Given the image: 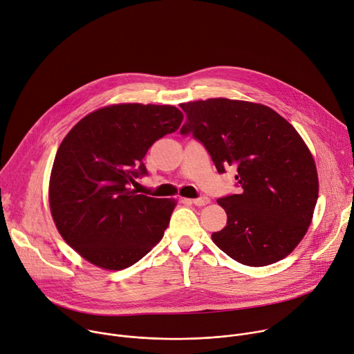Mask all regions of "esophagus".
Listing matches in <instances>:
<instances>
[{"instance_id": "1", "label": "esophagus", "mask_w": 354, "mask_h": 354, "mask_svg": "<svg viewBox=\"0 0 354 354\" xmlns=\"http://www.w3.org/2000/svg\"><path fill=\"white\" fill-rule=\"evenodd\" d=\"M191 204L197 205V207H205L209 204V198L208 197H201V198H195V200H189Z\"/></svg>"}]
</instances>
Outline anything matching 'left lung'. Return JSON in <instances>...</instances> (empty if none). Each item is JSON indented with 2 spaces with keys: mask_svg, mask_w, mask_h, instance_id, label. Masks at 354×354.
I'll list each match as a JSON object with an SVG mask.
<instances>
[{
  "mask_svg": "<svg viewBox=\"0 0 354 354\" xmlns=\"http://www.w3.org/2000/svg\"><path fill=\"white\" fill-rule=\"evenodd\" d=\"M181 133L197 138L219 173L234 166L242 187L216 203L226 226L214 243L245 266L263 267L287 257L302 241L318 201L317 165L295 128L267 105L208 98L180 104Z\"/></svg>",
  "mask_w": 354,
  "mask_h": 354,
  "instance_id": "1",
  "label": "left lung"
}]
</instances>
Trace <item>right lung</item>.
I'll use <instances>...</instances> for the list:
<instances>
[{"mask_svg": "<svg viewBox=\"0 0 354 354\" xmlns=\"http://www.w3.org/2000/svg\"><path fill=\"white\" fill-rule=\"evenodd\" d=\"M184 120L173 105L112 104L86 115L60 143L49 180V205L64 242L88 263L124 270L163 238L174 198L131 188L146 174L149 147Z\"/></svg>", "mask_w": 354, "mask_h": 354, "instance_id": "1", "label": "right lung"}]
</instances>
